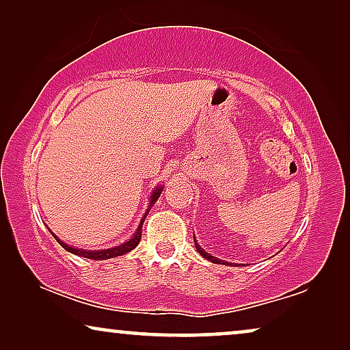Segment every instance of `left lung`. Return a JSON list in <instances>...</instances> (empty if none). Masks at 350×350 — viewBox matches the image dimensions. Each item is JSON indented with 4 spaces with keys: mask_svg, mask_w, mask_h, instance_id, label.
<instances>
[{
    "mask_svg": "<svg viewBox=\"0 0 350 350\" xmlns=\"http://www.w3.org/2000/svg\"><path fill=\"white\" fill-rule=\"evenodd\" d=\"M194 243H196V250H198V252L200 253V255H202L204 258H207L208 261L217 262V265H228V266H232V262H228V261H221V260H218V258H215V256L210 255V253H207L205 250H202V247L199 245V243H198V241H196V239H194Z\"/></svg>",
    "mask_w": 350,
    "mask_h": 350,
    "instance_id": "1",
    "label": "left lung"
}]
</instances>
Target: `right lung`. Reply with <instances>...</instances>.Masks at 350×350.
Here are the masks:
<instances>
[{
	"mask_svg": "<svg viewBox=\"0 0 350 350\" xmlns=\"http://www.w3.org/2000/svg\"><path fill=\"white\" fill-rule=\"evenodd\" d=\"M162 189H164V185L156 186V188L152 189V193H151V196H150V200H148V202H150V204H148L146 213L143 215V218L140 219V223H138L137 231L133 232V236H132L131 239H127L126 242H124V243H119V245H116V247L105 248V250H84V248H76V247H71V245H68V243H65L64 241H60V239L57 237L54 232H52V236H54L55 241L59 242L60 245L64 247L66 252L73 253V255L83 256V258H89V260H100V261H102V260H109V258L122 256L124 253H129L131 250H133V248H135V247L138 245V242H140V239H142V228H143V223H145V218H146L148 212H150L152 205L156 204V200L159 199V196H161V193H162Z\"/></svg>",
	"mask_w": 350,
	"mask_h": 350,
	"instance_id": "right-lung-1",
	"label": "right lung"
}]
</instances>
